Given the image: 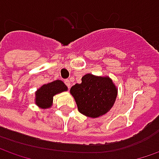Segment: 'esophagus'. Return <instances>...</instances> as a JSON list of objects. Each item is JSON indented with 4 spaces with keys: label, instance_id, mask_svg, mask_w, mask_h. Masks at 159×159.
<instances>
[{
    "label": "esophagus",
    "instance_id": "esophagus-1",
    "mask_svg": "<svg viewBox=\"0 0 159 159\" xmlns=\"http://www.w3.org/2000/svg\"><path fill=\"white\" fill-rule=\"evenodd\" d=\"M64 83H65V85L67 86V88H68V89H70V80H64Z\"/></svg>",
    "mask_w": 159,
    "mask_h": 159
}]
</instances>
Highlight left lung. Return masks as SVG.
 Instances as JSON below:
<instances>
[{"label": "left lung", "instance_id": "1", "mask_svg": "<svg viewBox=\"0 0 159 159\" xmlns=\"http://www.w3.org/2000/svg\"><path fill=\"white\" fill-rule=\"evenodd\" d=\"M79 111L89 118H98L106 114L116 101L118 89L109 77L86 74L80 84L71 87Z\"/></svg>", "mask_w": 159, "mask_h": 159}]
</instances>
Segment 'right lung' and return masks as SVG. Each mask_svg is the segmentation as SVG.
Masks as SVG:
<instances>
[{
	"mask_svg": "<svg viewBox=\"0 0 159 159\" xmlns=\"http://www.w3.org/2000/svg\"><path fill=\"white\" fill-rule=\"evenodd\" d=\"M67 87L62 80H55L41 86L35 93V103L42 109L52 106L53 96L67 91Z\"/></svg>",
	"mask_w": 159,
	"mask_h": 159,
	"instance_id": "1",
	"label": "right lung"
}]
</instances>
